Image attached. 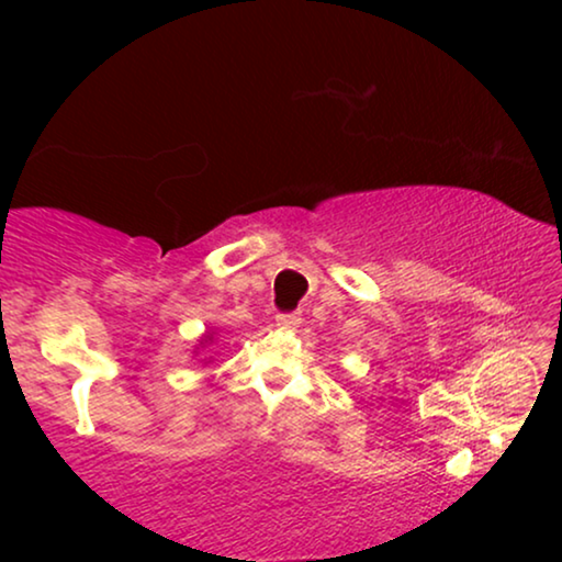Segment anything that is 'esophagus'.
<instances>
[{
	"label": "esophagus",
	"mask_w": 562,
	"mask_h": 562,
	"mask_svg": "<svg viewBox=\"0 0 562 562\" xmlns=\"http://www.w3.org/2000/svg\"><path fill=\"white\" fill-rule=\"evenodd\" d=\"M277 325L285 327V330H295L301 325V314L299 312H288V314H277Z\"/></svg>",
	"instance_id": "obj_1"
}]
</instances>
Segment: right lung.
<instances>
[{
  "label": "right lung",
  "instance_id": "1",
  "mask_svg": "<svg viewBox=\"0 0 562 562\" xmlns=\"http://www.w3.org/2000/svg\"><path fill=\"white\" fill-rule=\"evenodd\" d=\"M205 340H211V335H205Z\"/></svg>",
  "mask_w": 562,
  "mask_h": 562
}]
</instances>
